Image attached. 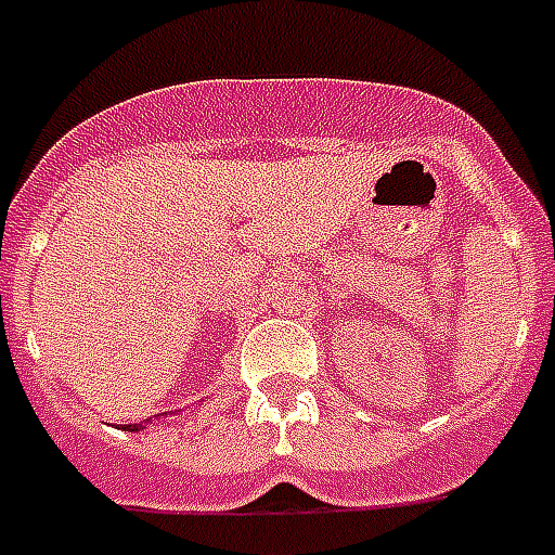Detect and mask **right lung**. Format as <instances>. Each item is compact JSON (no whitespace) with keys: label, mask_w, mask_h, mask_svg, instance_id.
<instances>
[{"label":"right lung","mask_w":555,"mask_h":555,"mask_svg":"<svg viewBox=\"0 0 555 555\" xmlns=\"http://www.w3.org/2000/svg\"><path fill=\"white\" fill-rule=\"evenodd\" d=\"M138 426H141V423H126L124 429H132V431H138Z\"/></svg>","instance_id":"1"}]
</instances>
